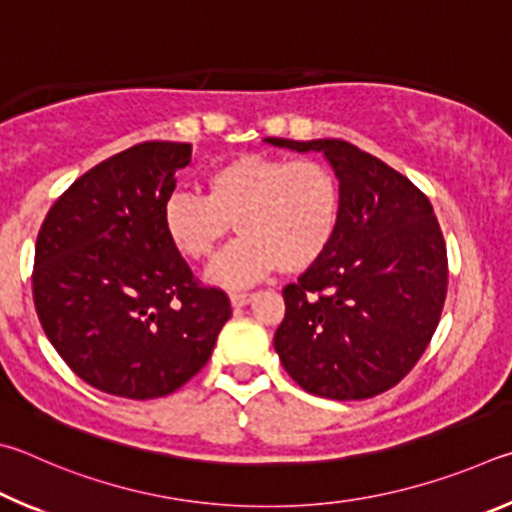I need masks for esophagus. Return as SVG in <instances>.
I'll return each instance as SVG.
<instances>
[{
	"label": "esophagus",
	"instance_id": "esophagus-1",
	"mask_svg": "<svg viewBox=\"0 0 512 512\" xmlns=\"http://www.w3.org/2000/svg\"><path fill=\"white\" fill-rule=\"evenodd\" d=\"M229 299H231V306H233V308H245V306H249L251 301H254V294H247V292H231Z\"/></svg>",
	"mask_w": 512,
	"mask_h": 512
}]
</instances>
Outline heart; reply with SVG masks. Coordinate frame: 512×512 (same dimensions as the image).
I'll list each match as a JSON object with an SVG mask.
<instances>
[{"instance_id": "b5f03b06", "label": "heart", "mask_w": 512, "mask_h": 512, "mask_svg": "<svg viewBox=\"0 0 512 512\" xmlns=\"http://www.w3.org/2000/svg\"><path fill=\"white\" fill-rule=\"evenodd\" d=\"M342 191L326 164L315 159L240 155L204 177V197L173 193L161 220L168 240L188 261H206L227 236L240 233L211 265L206 279L218 285L261 281L279 267L301 274L333 242Z\"/></svg>"}]
</instances>
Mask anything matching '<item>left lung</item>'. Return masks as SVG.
Returning a JSON list of instances; mask_svg holds the SVG:
<instances>
[{"label":"left lung","instance_id":"left-lung-1","mask_svg":"<svg viewBox=\"0 0 512 512\" xmlns=\"http://www.w3.org/2000/svg\"><path fill=\"white\" fill-rule=\"evenodd\" d=\"M267 143L324 152L342 215L319 261L285 285L274 348L319 398L364 400L414 369L441 319L447 251L432 204L405 175L342 139Z\"/></svg>","mask_w":512,"mask_h":512}]
</instances>
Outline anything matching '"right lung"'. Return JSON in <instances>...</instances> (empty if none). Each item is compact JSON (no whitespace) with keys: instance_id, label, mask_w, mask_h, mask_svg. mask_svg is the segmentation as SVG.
Masks as SVG:
<instances>
[{"instance_id":"right-lung-1","label":"right lung","mask_w":512,"mask_h":512,"mask_svg":"<svg viewBox=\"0 0 512 512\" xmlns=\"http://www.w3.org/2000/svg\"><path fill=\"white\" fill-rule=\"evenodd\" d=\"M191 143L146 141L78 177L35 242L33 301L80 380L130 400L177 391L209 362L231 317L168 240L161 211Z\"/></svg>"}]
</instances>
